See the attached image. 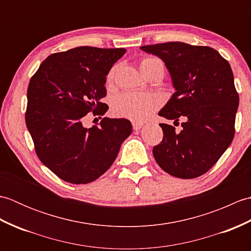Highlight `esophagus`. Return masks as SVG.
<instances>
[{"mask_svg": "<svg viewBox=\"0 0 251 251\" xmlns=\"http://www.w3.org/2000/svg\"><path fill=\"white\" fill-rule=\"evenodd\" d=\"M142 126H143V123H141V122H134V123H132V127H134L135 130H139Z\"/></svg>", "mask_w": 251, "mask_h": 251, "instance_id": "obj_1", "label": "esophagus"}]
</instances>
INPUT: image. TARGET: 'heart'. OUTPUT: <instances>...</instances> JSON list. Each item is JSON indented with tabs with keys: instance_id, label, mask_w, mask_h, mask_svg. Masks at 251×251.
<instances>
[{
	"instance_id": "b5f03b06",
	"label": "heart",
	"mask_w": 251,
	"mask_h": 251,
	"mask_svg": "<svg viewBox=\"0 0 251 251\" xmlns=\"http://www.w3.org/2000/svg\"><path fill=\"white\" fill-rule=\"evenodd\" d=\"M161 68L164 71L163 63L156 58H145L140 62V70L142 73L152 70L154 68ZM115 68L108 74V81L111 82L114 77ZM162 103V99L156 95L127 92L116 97L112 104V111L119 117H124L134 122H141L147 120L154 111Z\"/></svg>"
}]
</instances>
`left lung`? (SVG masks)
Segmentation results:
<instances>
[{"label":"left lung","instance_id":"left-lung-1","mask_svg":"<svg viewBox=\"0 0 251 251\" xmlns=\"http://www.w3.org/2000/svg\"><path fill=\"white\" fill-rule=\"evenodd\" d=\"M166 66L175 93L159 116L184 123L182 130L159 124L164 138L153 148L156 163L174 177L192 179L208 172L234 138L239 98L230 63L216 50L182 42L141 46Z\"/></svg>","mask_w":251,"mask_h":251}]
</instances>
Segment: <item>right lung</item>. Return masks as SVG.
I'll return each mask as SVG.
<instances>
[{"label": "right lung", "mask_w": 251, "mask_h": 251, "mask_svg": "<svg viewBox=\"0 0 251 251\" xmlns=\"http://www.w3.org/2000/svg\"><path fill=\"white\" fill-rule=\"evenodd\" d=\"M125 49L79 46L56 52L41 63L26 92L25 124L37 156L60 179L93 182L113 164L132 131L130 121L104 119L87 128L88 112L104 114L105 82Z\"/></svg>", "instance_id": "right-lung-1"}]
</instances>
